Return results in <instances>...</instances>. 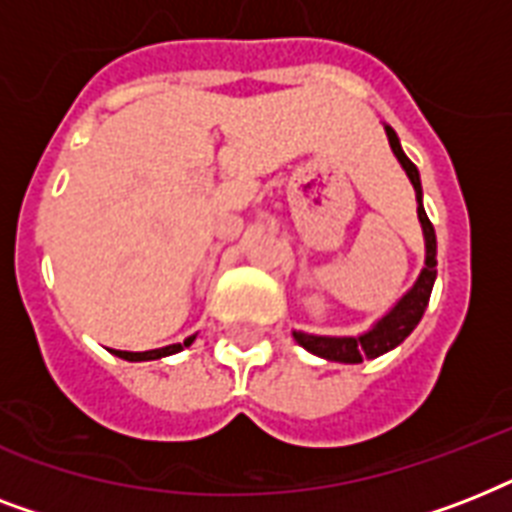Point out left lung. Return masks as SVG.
I'll return each instance as SVG.
<instances>
[{
    "mask_svg": "<svg viewBox=\"0 0 512 512\" xmlns=\"http://www.w3.org/2000/svg\"><path fill=\"white\" fill-rule=\"evenodd\" d=\"M385 132H388L390 148L393 154L404 167L406 177L412 180L414 193H417V217H420L422 236H425V268H422L420 279L414 281V287L406 292L401 300H398L393 308H390L385 316H382L377 324H374L369 332L358 337H321V335H305V332H295V340L303 345L308 353L313 356L327 358V361H340V364H361L364 358H377L382 353H388L396 345L412 335V329L420 324L422 313L428 308L430 292H433V281H436V231H433V223L425 215V207H422V183L420 172L409 162V156L404 154V148L398 143V135L393 132V127L385 124Z\"/></svg>",
    "mask_w": 512,
    "mask_h": 512,
    "instance_id": "8db88e82",
    "label": "left lung"
}]
</instances>
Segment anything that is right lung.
<instances>
[{"mask_svg": "<svg viewBox=\"0 0 512 512\" xmlns=\"http://www.w3.org/2000/svg\"><path fill=\"white\" fill-rule=\"evenodd\" d=\"M193 340H196V335L188 337V340H183V342H175V345H167V348L143 350V353H132V350H111V353H114V356H119V358H124V361H154V358L172 356V353H177V350L188 348Z\"/></svg>", "mask_w": 512, "mask_h": 512, "instance_id": "add662e5", "label": "right lung"}]
</instances>
